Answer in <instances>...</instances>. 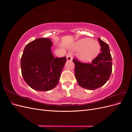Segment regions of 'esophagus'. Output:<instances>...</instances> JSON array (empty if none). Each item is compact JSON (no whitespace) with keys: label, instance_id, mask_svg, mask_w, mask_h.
<instances>
[{"label":"esophagus","instance_id":"esophagus-1","mask_svg":"<svg viewBox=\"0 0 132 132\" xmlns=\"http://www.w3.org/2000/svg\"><path fill=\"white\" fill-rule=\"evenodd\" d=\"M73 59V55L71 52H69L67 54V60L68 61H72Z\"/></svg>","mask_w":132,"mask_h":132}]
</instances>
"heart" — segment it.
Masks as SVG:
<instances>
[{
    "instance_id": "obj_1",
    "label": "heart",
    "mask_w": 132,
    "mask_h": 132,
    "mask_svg": "<svg viewBox=\"0 0 132 132\" xmlns=\"http://www.w3.org/2000/svg\"><path fill=\"white\" fill-rule=\"evenodd\" d=\"M76 51H80L78 57L82 62H91L98 55L100 45L95 40L90 38H83L76 42L73 47Z\"/></svg>"
}]
</instances>
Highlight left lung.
Masks as SVG:
<instances>
[{"label": "left lung", "mask_w": 132, "mask_h": 132, "mask_svg": "<svg viewBox=\"0 0 132 132\" xmlns=\"http://www.w3.org/2000/svg\"><path fill=\"white\" fill-rule=\"evenodd\" d=\"M101 46V53L90 63L79 62L76 58L73 61L75 64V76L79 86L88 90H95L105 85L109 80L112 63L108 44L98 38Z\"/></svg>", "instance_id": "8db88e82"}]
</instances>
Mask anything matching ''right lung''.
<instances>
[{"mask_svg":"<svg viewBox=\"0 0 132 132\" xmlns=\"http://www.w3.org/2000/svg\"><path fill=\"white\" fill-rule=\"evenodd\" d=\"M50 38H39L25 46L21 58L22 77L27 84L37 91H49L57 86L66 57L54 58Z\"/></svg>","mask_w":132,"mask_h":132,"instance_id":"obj_1","label":"right lung"}]
</instances>
